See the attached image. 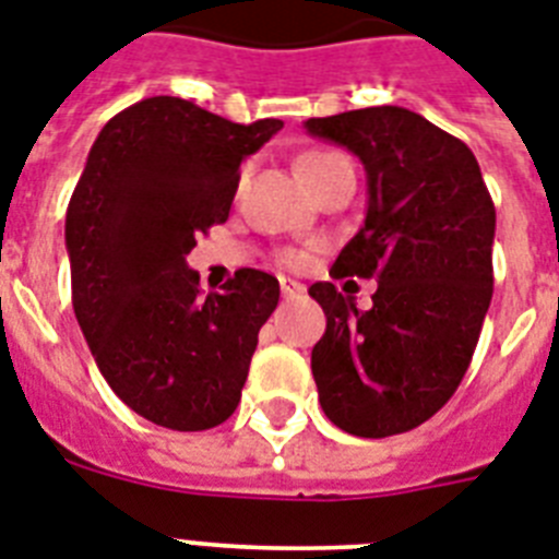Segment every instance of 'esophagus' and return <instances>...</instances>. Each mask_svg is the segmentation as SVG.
Listing matches in <instances>:
<instances>
[{
    "mask_svg": "<svg viewBox=\"0 0 559 559\" xmlns=\"http://www.w3.org/2000/svg\"><path fill=\"white\" fill-rule=\"evenodd\" d=\"M281 293H284V298H301L305 296V284H298V281H289V278H281Z\"/></svg>",
    "mask_w": 559,
    "mask_h": 559,
    "instance_id": "34e87169",
    "label": "esophagus"
}]
</instances>
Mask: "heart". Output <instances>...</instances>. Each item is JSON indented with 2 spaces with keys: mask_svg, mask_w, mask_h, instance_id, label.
I'll return each mask as SVG.
<instances>
[{
  "mask_svg": "<svg viewBox=\"0 0 559 559\" xmlns=\"http://www.w3.org/2000/svg\"><path fill=\"white\" fill-rule=\"evenodd\" d=\"M336 159H345L340 153H331V151H310L305 156H298V174H307V170H319L324 165H331ZM289 263H296V254H289L287 258Z\"/></svg>",
  "mask_w": 559,
  "mask_h": 559,
  "instance_id": "1",
  "label": "heart"
}]
</instances>
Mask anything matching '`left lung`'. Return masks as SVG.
Wrapping results in <instances>:
<instances>
[{
    "label": "left lung",
    "instance_id": "obj_1",
    "mask_svg": "<svg viewBox=\"0 0 559 559\" xmlns=\"http://www.w3.org/2000/svg\"><path fill=\"white\" fill-rule=\"evenodd\" d=\"M307 133L366 168V223L333 278L377 281L359 310L331 281L310 296L328 316L316 342L324 415L357 438L415 429L455 394L493 296L496 209L467 144L403 107L307 118Z\"/></svg>",
    "mask_w": 559,
    "mask_h": 559
}]
</instances>
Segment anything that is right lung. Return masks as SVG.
Masks as SVG:
<instances>
[{"instance_id": "add662e5", "label": "right lung", "mask_w": 559, "mask_h": 559, "mask_svg": "<svg viewBox=\"0 0 559 559\" xmlns=\"http://www.w3.org/2000/svg\"><path fill=\"white\" fill-rule=\"evenodd\" d=\"M281 127L156 95L109 118L92 144L66 211L74 316L109 389L151 424L202 432L240 403L278 278L240 270L202 296L186 254L226 223L240 162Z\"/></svg>"}]
</instances>
